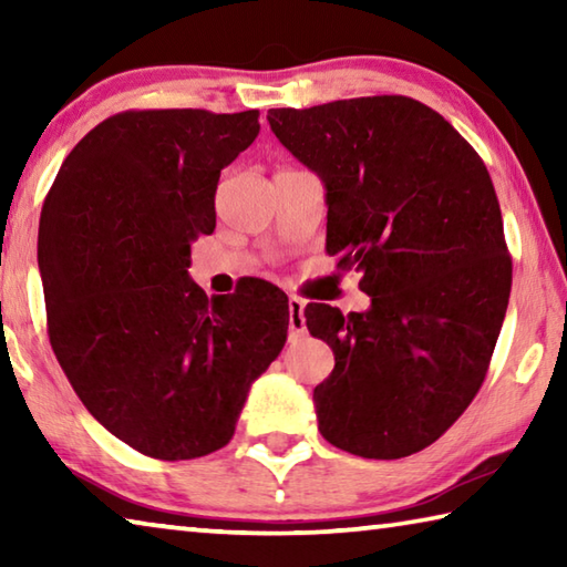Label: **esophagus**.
<instances>
[{"label":"esophagus","instance_id":"obj_1","mask_svg":"<svg viewBox=\"0 0 567 567\" xmlns=\"http://www.w3.org/2000/svg\"><path fill=\"white\" fill-rule=\"evenodd\" d=\"M287 310H290V332L295 334L305 332V302L300 297L290 295V300H287Z\"/></svg>","mask_w":567,"mask_h":567}]
</instances>
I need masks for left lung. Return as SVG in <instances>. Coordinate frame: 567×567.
<instances>
[{"label":"left lung","instance_id":"8db88e82","mask_svg":"<svg viewBox=\"0 0 567 567\" xmlns=\"http://www.w3.org/2000/svg\"><path fill=\"white\" fill-rule=\"evenodd\" d=\"M275 137L328 189V252L362 272L368 312L307 305L334 352L312 392L344 453L398 460L435 440L483 385L513 260L493 179L435 110L402 94L270 110Z\"/></svg>","mask_w":567,"mask_h":567}]
</instances>
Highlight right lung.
Segmentation results:
<instances>
[{"label":"right lung","instance_id":"1","mask_svg":"<svg viewBox=\"0 0 567 567\" xmlns=\"http://www.w3.org/2000/svg\"><path fill=\"white\" fill-rule=\"evenodd\" d=\"M257 117L112 114L76 142L44 199L37 260L52 350L92 417L142 455L225 447L249 385L285 348L277 287L207 297L187 275L192 243L215 229L219 172L252 145Z\"/></svg>","mask_w":567,"mask_h":567}]
</instances>
